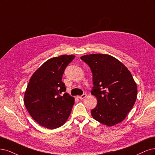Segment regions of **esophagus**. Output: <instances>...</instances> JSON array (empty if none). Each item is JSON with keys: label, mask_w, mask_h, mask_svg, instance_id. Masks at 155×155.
Segmentation results:
<instances>
[{"label": "esophagus", "mask_w": 155, "mask_h": 155, "mask_svg": "<svg viewBox=\"0 0 155 155\" xmlns=\"http://www.w3.org/2000/svg\"><path fill=\"white\" fill-rule=\"evenodd\" d=\"M87 97V94H86V93H84L82 95H81V96H78V98H80V99H84V98H86Z\"/></svg>", "instance_id": "1"}]
</instances>
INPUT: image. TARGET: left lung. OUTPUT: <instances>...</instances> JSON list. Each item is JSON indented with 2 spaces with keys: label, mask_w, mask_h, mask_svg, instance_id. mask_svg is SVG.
<instances>
[{
  "label": "left lung",
  "mask_w": 155,
  "mask_h": 155,
  "mask_svg": "<svg viewBox=\"0 0 155 155\" xmlns=\"http://www.w3.org/2000/svg\"><path fill=\"white\" fill-rule=\"evenodd\" d=\"M93 74L91 94L97 99L91 111L94 120L107 126L122 122L137 97V86L131 72L114 57L107 54H86L81 57Z\"/></svg>",
  "instance_id": "obj_1"
}]
</instances>
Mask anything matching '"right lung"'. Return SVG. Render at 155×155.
I'll list each match as a JSON object with an SVG mask.
<instances>
[{"mask_svg": "<svg viewBox=\"0 0 155 155\" xmlns=\"http://www.w3.org/2000/svg\"><path fill=\"white\" fill-rule=\"evenodd\" d=\"M74 55H61L44 62L31 76L24 93V102L35 121L49 129L66 123L74 98L66 91L62 77Z\"/></svg>", "mask_w": 155, "mask_h": 155, "instance_id": "add662e5", "label": "right lung"}]
</instances>
